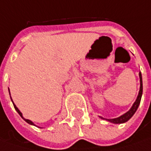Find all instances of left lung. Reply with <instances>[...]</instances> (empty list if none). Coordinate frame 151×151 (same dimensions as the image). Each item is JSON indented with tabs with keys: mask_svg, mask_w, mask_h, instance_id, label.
Returning <instances> with one entry per match:
<instances>
[{
	"mask_svg": "<svg viewBox=\"0 0 151 151\" xmlns=\"http://www.w3.org/2000/svg\"><path fill=\"white\" fill-rule=\"evenodd\" d=\"M139 76H140V91H139V94L137 96V98H136V101L134 102V104L132 106V108L130 110L128 111L127 112H126L125 114L122 115L121 116H119L117 118H114V119H105L103 117L100 116V118L103 119V120H107L108 122H110L111 123H114V124H121V123H124L127 122L128 120L132 118V116L135 114V112L137 110L138 106L140 105V100H141V96H142V92H143V85H142V76H141V73H139Z\"/></svg>",
	"mask_w": 151,
	"mask_h": 151,
	"instance_id": "obj_1",
	"label": "left lung"
}]
</instances>
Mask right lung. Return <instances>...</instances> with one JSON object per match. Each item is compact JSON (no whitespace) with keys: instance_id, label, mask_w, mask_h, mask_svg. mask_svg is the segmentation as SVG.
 Masks as SVG:
<instances>
[{"instance_id":"1","label":"right lung","mask_w":151,"mask_h":151,"mask_svg":"<svg viewBox=\"0 0 151 151\" xmlns=\"http://www.w3.org/2000/svg\"><path fill=\"white\" fill-rule=\"evenodd\" d=\"M10 95H11V94H10ZM11 101H12V99H11ZM12 102H13V101H12ZM13 105H14V107H15V110H16V111H17V112L19 113V116H21L22 118L24 119V121H25V122H26L29 123V124H30V125H34V126H35V124H34V123H33L32 122H31V121H29V120H28V119H24V117H23V116H22V113H21V112L19 111V109H18V108L16 107V106H15V104H14V102H13Z\"/></svg>"}]
</instances>
